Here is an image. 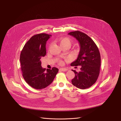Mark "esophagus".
Instances as JSON below:
<instances>
[{
  "label": "esophagus",
  "instance_id": "esophagus-1",
  "mask_svg": "<svg viewBox=\"0 0 121 121\" xmlns=\"http://www.w3.org/2000/svg\"><path fill=\"white\" fill-rule=\"evenodd\" d=\"M59 71L65 72V71H68V69H66V68H60V69H59Z\"/></svg>",
  "mask_w": 121,
  "mask_h": 121
}]
</instances>
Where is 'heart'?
Listing matches in <instances>:
<instances>
[{"label": "heart", "instance_id": "obj_1", "mask_svg": "<svg viewBox=\"0 0 121 121\" xmlns=\"http://www.w3.org/2000/svg\"><path fill=\"white\" fill-rule=\"evenodd\" d=\"M56 41L57 42L61 47L63 48L64 47H69L71 45L72 42L71 40L67 37H61L57 39ZM60 65L63 64V62L62 61H60L59 62Z\"/></svg>", "mask_w": 121, "mask_h": 121}]
</instances>
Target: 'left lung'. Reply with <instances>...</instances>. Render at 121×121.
<instances>
[{
	"instance_id": "1",
	"label": "left lung",
	"mask_w": 121,
	"mask_h": 121,
	"mask_svg": "<svg viewBox=\"0 0 121 121\" xmlns=\"http://www.w3.org/2000/svg\"><path fill=\"white\" fill-rule=\"evenodd\" d=\"M77 39L80 51L77 59L72 62V66H81L80 71H72L75 73L72 80L73 85L81 89L92 86L96 82L99 74L100 55L99 48L91 38L79 31L68 33Z\"/></svg>"
}]
</instances>
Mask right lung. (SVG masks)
<instances>
[{
  "label": "right lung",
  "mask_w": 121,
  "mask_h": 121,
  "mask_svg": "<svg viewBox=\"0 0 121 121\" xmlns=\"http://www.w3.org/2000/svg\"><path fill=\"white\" fill-rule=\"evenodd\" d=\"M52 36L46 33L36 34L25 44L20 55L21 69L26 83L36 89L45 88L52 83L58 69L43 68L41 60L46 55V43Z\"/></svg>",
  "instance_id": "right-lung-1"
}]
</instances>
